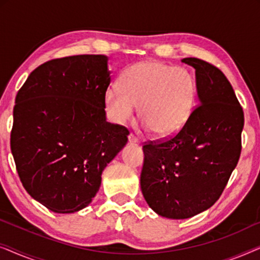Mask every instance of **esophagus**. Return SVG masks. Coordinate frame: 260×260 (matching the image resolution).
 Instances as JSON below:
<instances>
[{
  "mask_svg": "<svg viewBox=\"0 0 260 260\" xmlns=\"http://www.w3.org/2000/svg\"><path fill=\"white\" fill-rule=\"evenodd\" d=\"M127 141H129L130 144H138V143H140V140H138V138L133 134H130L129 136H127Z\"/></svg>",
  "mask_w": 260,
  "mask_h": 260,
  "instance_id": "esophagus-1",
  "label": "esophagus"
}]
</instances>
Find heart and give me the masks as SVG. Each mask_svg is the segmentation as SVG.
Masks as SVG:
<instances>
[{
  "instance_id": "obj_1",
  "label": "heart",
  "mask_w": 260,
  "mask_h": 260,
  "mask_svg": "<svg viewBox=\"0 0 260 260\" xmlns=\"http://www.w3.org/2000/svg\"><path fill=\"white\" fill-rule=\"evenodd\" d=\"M197 98L190 72L157 61H140L124 71L118 85L105 91V105L113 122L124 124L140 108V118L157 137L176 134L189 117Z\"/></svg>"
}]
</instances>
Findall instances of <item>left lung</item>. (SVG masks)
<instances>
[{"label":"left lung","instance_id":"1","mask_svg":"<svg viewBox=\"0 0 260 260\" xmlns=\"http://www.w3.org/2000/svg\"><path fill=\"white\" fill-rule=\"evenodd\" d=\"M182 62L195 70L199 105L177 135L143 145L142 194L152 211L188 219L216 202L241 151L244 112L221 71L198 58Z\"/></svg>","mask_w":260,"mask_h":260}]
</instances>
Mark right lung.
Listing matches in <instances>:
<instances>
[{
    "instance_id": "1",
    "label": "right lung",
    "mask_w": 260,
    "mask_h": 260,
    "mask_svg": "<svg viewBox=\"0 0 260 260\" xmlns=\"http://www.w3.org/2000/svg\"><path fill=\"white\" fill-rule=\"evenodd\" d=\"M106 55H73L42 63L17 92L10 149L24 189L54 213L91 204L102 173L127 142L106 122L111 81Z\"/></svg>"
}]
</instances>
